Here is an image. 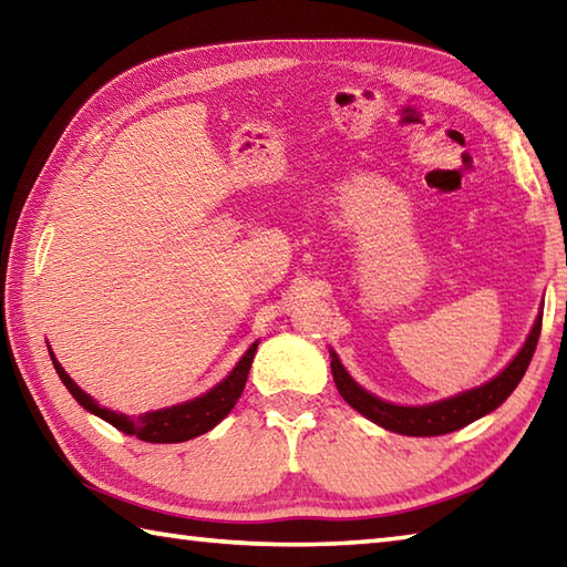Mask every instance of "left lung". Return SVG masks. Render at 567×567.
<instances>
[{"mask_svg": "<svg viewBox=\"0 0 567 567\" xmlns=\"http://www.w3.org/2000/svg\"><path fill=\"white\" fill-rule=\"evenodd\" d=\"M540 324H543V315H538L536 324L530 329V334L524 343V349L518 351V357L508 363L494 381L432 405L403 408V405L381 401V398L363 391V388L353 381L347 371H343L337 353H331V373H334V383L343 401H347L353 410H359L361 415L373 420L375 425H381L391 432H401V435H410V437L447 435V432L460 430L464 425L474 423V420H480L482 415L492 413V410H496L508 395L514 393V388L520 383V379H524L528 363L536 353Z\"/></svg>", "mask_w": 567, "mask_h": 567, "instance_id": "obj_1", "label": "left lung"}]
</instances>
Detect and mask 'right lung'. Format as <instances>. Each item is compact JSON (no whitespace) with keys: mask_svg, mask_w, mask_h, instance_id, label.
Here are the masks:
<instances>
[{"mask_svg":"<svg viewBox=\"0 0 567 567\" xmlns=\"http://www.w3.org/2000/svg\"><path fill=\"white\" fill-rule=\"evenodd\" d=\"M255 351H258V343H252V347L246 351V357H243L236 369L230 371L228 379L220 381L216 388H210L206 395H198V398H194V401L182 403V405L154 410V413L130 417V415L115 413V410L97 405L91 395L83 393L81 388L71 381V375L61 369V363L55 361V357L49 349L55 373H59V379L63 381L65 388H69L78 403H81L85 410H91L93 415L103 417L105 423L117 427L120 432H125V435H132L142 442H154V445L186 442L192 437L204 435V432H208L210 427H216L220 420L230 413L233 405L238 403L243 388H246V381H248Z\"/></svg>","mask_w":567,"mask_h":567,"instance_id":"right-lung-1","label":"right lung"}]
</instances>
